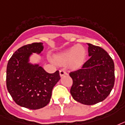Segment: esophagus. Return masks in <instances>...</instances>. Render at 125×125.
Returning a JSON list of instances; mask_svg holds the SVG:
<instances>
[{"instance_id": "1", "label": "esophagus", "mask_w": 125, "mask_h": 125, "mask_svg": "<svg viewBox=\"0 0 125 125\" xmlns=\"http://www.w3.org/2000/svg\"><path fill=\"white\" fill-rule=\"evenodd\" d=\"M59 74H60V76H61V77H62V76L66 75V74H67V73H66V72L64 71V70H60Z\"/></svg>"}]
</instances>
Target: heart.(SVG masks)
<instances>
[{
	"instance_id": "b5f03b06",
	"label": "heart",
	"mask_w": 125,
	"mask_h": 125,
	"mask_svg": "<svg viewBox=\"0 0 125 125\" xmlns=\"http://www.w3.org/2000/svg\"><path fill=\"white\" fill-rule=\"evenodd\" d=\"M86 57V50L82 45H75L66 49L55 57V60L60 64H70L72 68L80 67L85 62Z\"/></svg>"
}]
</instances>
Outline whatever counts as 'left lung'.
<instances>
[{"mask_svg":"<svg viewBox=\"0 0 125 125\" xmlns=\"http://www.w3.org/2000/svg\"><path fill=\"white\" fill-rule=\"evenodd\" d=\"M90 59L81 69L70 73L73 80L70 93L77 102L93 105L105 100L115 82L114 62L102 47L87 43Z\"/></svg>","mask_w":125,"mask_h":125,"instance_id":"left-lung-1","label":"left lung"}]
</instances>
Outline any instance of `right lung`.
<instances>
[{
	"label": "right lung",
	"mask_w": 125,
	"mask_h": 125,
	"mask_svg": "<svg viewBox=\"0 0 125 125\" xmlns=\"http://www.w3.org/2000/svg\"><path fill=\"white\" fill-rule=\"evenodd\" d=\"M43 49L41 42L24 45L8 62V91L16 104L31 110L40 109L49 104L53 88L61 79L58 70L49 73L40 63L30 62L33 53L42 55Z\"/></svg>",
	"instance_id": "add662e5"
}]
</instances>
